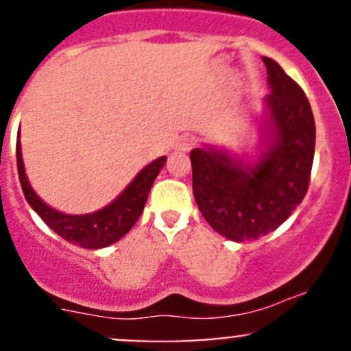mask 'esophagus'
<instances>
[{
  "label": "esophagus",
  "mask_w": 351,
  "mask_h": 351,
  "mask_svg": "<svg viewBox=\"0 0 351 351\" xmlns=\"http://www.w3.org/2000/svg\"><path fill=\"white\" fill-rule=\"evenodd\" d=\"M193 144H195V137L186 136V137H183V139H182V143H180L178 149L180 151H190L193 147Z\"/></svg>",
  "instance_id": "1"
}]
</instances>
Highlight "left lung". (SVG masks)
<instances>
[{
    "instance_id": "left-lung-1",
    "label": "left lung",
    "mask_w": 351,
    "mask_h": 351,
    "mask_svg": "<svg viewBox=\"0 0 351 351\" xmlns=\"http://www.w3.org/2000/svg\"><path fill=\"white\" fill-rule=\"evenodd\" d=\"M263 62L274 146L254 166L202 147L190 153L198 208L212 229L232 241L258 239L284 224L306 197L313 169L316 123L309 100L278 62Z\"/></svg>"
}]
</instances>
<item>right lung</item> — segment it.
<instances>
[{"label": "right lung", "instance_id": "add662e5", "mask_svg": "<svg viewBox=\"0 0 351 351\" xmlns=\"http://www.w3.org/2000/svg\"><path fill=\"white\" fill-rule=\"evenodd\" d=\"M165 162L166 156H161L151 165H147L108 207L88 215H67L49 207L32 190L27 175H25L20 141H16V166H19L20 185H22L23 195L30 207L61 238L81 247H88V250L110 246L132 229V226L143 214L151 186Z\"/></svg>", "mask_w": 351, "mask_h": 351}]
</instances>
